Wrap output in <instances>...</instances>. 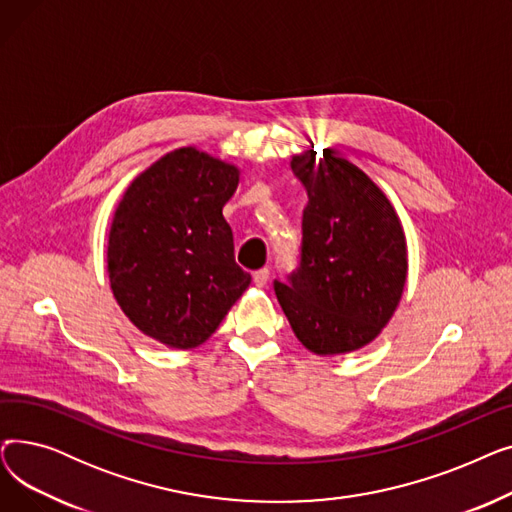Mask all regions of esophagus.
Returning <instances> with one entry per match:
<instances>
[{
	"label": "esophagus",
	"mask_w": 512,
	"mask_h": 512,
	"mask_svg": "<svg viewBox=\"0 0 512 512\" xmlns=\"http://www.w3.org/2000/svg\"><path fill=\"white\" fill-rule=\"evenodd\" d=\"M267 280H270V270H267V267H261V270H257L255 274H253V282H255V286H265L267 284Z\"/></svg>",
	"instance_id": "34e87169"
}]
</instances>
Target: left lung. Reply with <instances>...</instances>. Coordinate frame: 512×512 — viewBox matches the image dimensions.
Instances as JSON below:
<instances>
[{"label": "left lung", "instance_id": "obj_1", "mask_svg": "<svg viewBox=\"0 0 512 512\" xmlns=\"http://www.w3.org/2000/svg\"><path fill=\"white\" fill-rule=\"evenodd\" d=\"M303 182L301 267L276 282L299 342L319 357L346 355L378 338L407 284V238L382 188L351 161L313 147L292 155Z\"/></svg>", "mask_w": 512, "mask_h": 512}]
</instances>
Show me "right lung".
Wrapping results in <instances>:
<instances>
[{
	"instance_id": "1",
	"label": "right lung",
	"mask_w": 512,
	"mask_h": 512,
	"mask_svg": "<svg viewBox=\"0 0 512 512\" xmlns=\"http://www.w3.org/2000/svg\"><path fill=\"white\" fill-rule=\"evenodd\" d=\"M240 168L180 147L124 191L107 234V276L134 328L168 348L209 340L251 284L234 261L222 209Z\"/></svg>"
}]
</instances>
